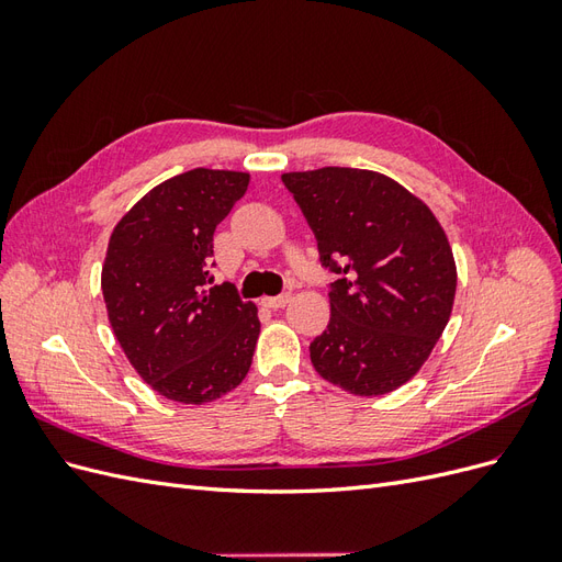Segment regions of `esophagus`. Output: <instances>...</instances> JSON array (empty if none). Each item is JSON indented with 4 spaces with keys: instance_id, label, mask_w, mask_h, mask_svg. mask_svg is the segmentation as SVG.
<instances>
[{
    "instance_id": "1",
    "label": "esophagus",
    "mask_w": 562,
    "mask_h": 562,
    "mask_svg": "<svg viewBox=\"0 0 562 562\" xmlns=\"http://www.w3.org/2000/svg\"><path fill=\"white\" fill-rule=\"evenodd\" d=\"M291 302V293H283V295H274V297H262V304L269 310H281L285 304Z\"/></svg>"
}]
</instances>
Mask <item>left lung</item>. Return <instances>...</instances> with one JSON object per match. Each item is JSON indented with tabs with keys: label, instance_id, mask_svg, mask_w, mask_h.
Returning a JSON list of instances; mask_svg holds the SVG:
<instances>
[{
	"label": "left lung",
	"instance_id": "obj_1",
	"mask_svg": "<svg viewBox=\"0 0 562 562\" xmlns=\"http://www.w3.org/2000/svg\"><path fill=\"white\" fill-rule=\"evenodd\" d=\"M318 241L330 323L310 345L318 375L353 396H382L427 363L457 291L448 236L403 184L366 168L281 176Z\"/></svg>",
	"mask_w": 562,
	"mask_h": 562
}]
</instances>
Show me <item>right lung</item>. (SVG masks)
<instances>
[{"label":"right lung","instance_id":"right-lung-1","mask_svg":"<svg viewBox=\"0 0 562 562\" xmlns=\"http://www.w3.org/2000/svg\"><path fill=\"white\" fill-rule=\"evenodd\" d=\"M241 171L168 178L119 220L100 274L112 333L168 401H217L248 375L260 318L232 283L209 288L213 232L248 190Z\"/></svg>","mask_w":562,"mask_h":562}]
</instances>
